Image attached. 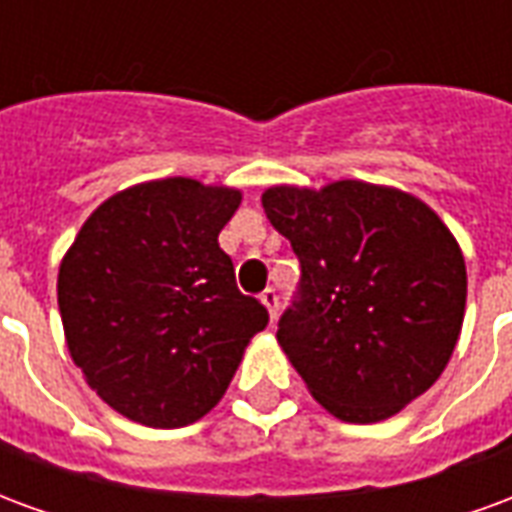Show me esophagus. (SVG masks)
<instances>
[{"label": "esophagus", "mask_w": 512, "mask_h": 512, "mask_svg": "<svg viewBox=\"0 0 512 512\" xmlns=\"http://www.w3.org/2000/svg\"><path fill=\"white\" fill-rule=\"evenodd\" d=\"M260 301L266 304V310L268 315H271V321L277 318V312H279V293L274 288H266L263 293H260Z\"/></svg>", "instance_id": "obj_1"}]
</instances>
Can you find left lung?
<instances>
[{
    "mask_svg": "<svg viewBox=\"0 0 512 512\" xmlns=\"http://www.w3.org/2000/svg\"><path fill=\"white\" fill-rule=\"evenodd\" d=\"M263 208L301 263L277 340L312 397L365 425L428 392L466 307V263L447 224L406 191L362 180L271 186Z\"/></svg>",
    "mask_w": 512,
    "mask_h": 512,
    "instance_id": "1",
    "label": "left lung"
}]
</instances>
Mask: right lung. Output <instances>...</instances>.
I'll return each mask as SVG.
<instances>
[{"label": "right lung", "mask_w": 512, "mask_h": 512, "mask_svg": "<svg viewBox=\"0 0 512 512\" xmlns=\"http://www.w3.org/2000/svg\"><path fill=\"white\" fill-rule=\"evenodd\" d=\"M241 191L167 178L109 197L82 224L57 279L65 340L87 384L147 428L211 411L268 310L235 285L219 233Z\"/></svg>", "instance_id": "add662e5"}]
</instances>
